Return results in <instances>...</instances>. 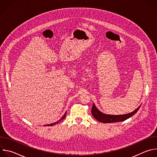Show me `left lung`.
I'll return each instance as SVG.
<instances>
[{
	"mask_svg": "<svg viewBox=\"0 0 157 157\" xmlns=\"http://www.w3.org/2000/svg\"><path fill=\"white\" fill-rule=\"evenodd\" d=\"M140 105H139L135 110L132 113L123 114V115H110L104 114L101 112L95 105V104L93 103V107L91 109V113L93 117L98 120V121L103 123H113L117 122H122L127 120V119L131 117L132 116L135 114L140 109Z\"/></svg>",
	"mask_w": 157,
	"mask_h": 157,
	"instance_id": "8db88e82",
	"label": "left lung"
}]
</instances>
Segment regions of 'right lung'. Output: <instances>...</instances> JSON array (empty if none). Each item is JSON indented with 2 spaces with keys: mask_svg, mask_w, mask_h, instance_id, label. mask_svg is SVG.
I'll return each instance as SVG.
<instances>
[{
  "mask_svg": "<svg viewBox=\"0 0 157 157\" xmlns=\"http://www.w3.org/2000/svg\"><path fill=\"white\" fill-rule=\"evenodd\" d=\"M66 113H64V114L63 115V116L58 121H57V122H54V123H52V124H47V125H47V126H53V125H56V124H58L60 121H61L62 120H63L64 119V117H66Z\"/></svg>",
  "mask_w": 157,
  "mask_h": 157,
  "instance_id": "obj_1",
  "label": "right lung"
}]
</instances>
